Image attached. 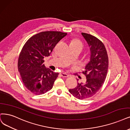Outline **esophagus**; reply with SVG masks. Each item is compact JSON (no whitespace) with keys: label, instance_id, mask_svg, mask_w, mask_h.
Returning <instances> with one entry per match:
<instances>
[{"label":"esophagus","instance_id":"1","mask_svg":"<svg viewBox=\"0 0 130 130\" xmlns=\"http://www.w3.org/2000/svg\"><path fill=\"white\" fill-rule=\"evenodd\" d=\"M60 75H61V76H62V77H64V78H67L68 77V76H69V75L68 74H67L65 72H61Z\"/></svg>","mask_w":130,"mask_h":130}]
</instances>
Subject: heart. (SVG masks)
Here are the masks:
<instances>
[{"label": "heart", "instance_id": "b5f03b06", "mask_svg": "<svg viewBox=\"0 0 130 130\" xmlns=\"http://www.w3.org/2000/svg\"><path fill=\"white\" fill-rule=\"evenodd\" d=\"M71 44H76V45H78L83 46V44L81 43V42L78 40H74L71 43Z\"/></svg>", "mask_w": 130, "mask_h": 130}]
</instances>
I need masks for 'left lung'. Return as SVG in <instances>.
<instances>
[{
    "label": "left lung",
    "instance_id": "obj_1",
    "mask_svg": "<svg viewBox=\"0 0 130 130\" xmlns=\"http://www.w3.org/2000/svg\"><path fill=\"white\" fill-rule=\"evenodd\" d=\"M81 34L90 47V60L83 72L87 80L85 84L78 83L69 92L76 99L85 100L92 97L101 88L107 76L109 61L106 49L101 41L88 34Z\"/></svg>",
    "mask_w": 130,
    "mask_h": 130
}]
</instances>
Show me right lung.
<instances>
[{
  "label": "right lung",
  "mask_w": 130,
  "mask_h": 130,
  "mask_svg": "<svg viewBox=\"0 0 130 130\" xmlns=\"http://www.w3.org/2000/svg\"><path fill=\"white\" fill-rule=\"evenodd\" d=\"M67 33L43 31L32 36L23 45L19 57L18 68L22 82L32 93L41 95L52 89L58 73L46 69L43 60L49 56Z\"/></svg>",
  "instance_id": "right-lung-1"
}]
</instances>
